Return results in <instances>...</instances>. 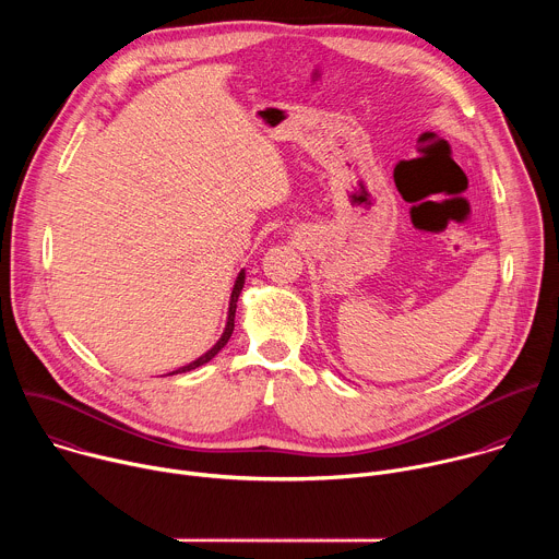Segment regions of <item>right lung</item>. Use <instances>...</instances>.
<instances>
[{"label":"right lung","instance_id":"add662e5","mask_svg":"<svg viewBox=\"0 0 559 559\" xmlns=\"http://www.w3.org/2000/svg\"><path fill=\"white\" fill-rule=\"evenodd\" d=\"M243 285H246V272H241L238 274V278H236V283H234V289H231V298H229V311H227V325H225V332H223V336L218 338V343L207 352V354H203L201 358H197L194 362H190V365H186V367H181V369H177V371H173V373H168V376H175V373H183V371H190V369H197V367H201V365H205V362H210L225 345H227V341H229V336H231V332H234V313H236V300H238V294H241V289H243Z\"/></svg>","mask_w":559,"mask_h":559}]
</instances>
